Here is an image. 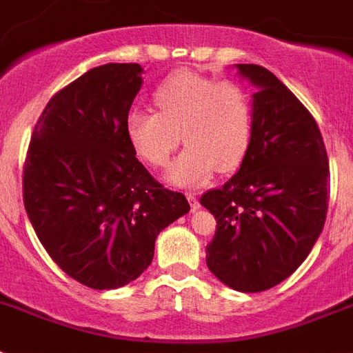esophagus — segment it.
Listing matches in <instances>:
<instances>
[{"mask_svg":"<svg viewBox=\"0 0 353 353\" xmlns=\"http://www.w3.org/2000/svg\"><path fill=\"white\" fill-rule=\"evenodd\" d=\"M186 199H188V203H190L192 210H197V208L201 206V203H199V197H197L196 194H192V192H188V194H186Z\"/></svg>","mask_w":353,"mask_h":353,"instance_id":"1","label":"esophagus"}]
</instances>
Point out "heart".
<instances>
[{"mask_svg": "<svg viewBox=\"0 0 353 353\" xmlns=\"http://www.w3.org/2000/svg\"><path fill=\"white\" fill-rule=\"evenodd\" d=\"M159 112L132 107L125 119L128 143L152 167H167L179 143L186 148L168 172L174 185H199L217 170H236L254 127L250 92L236 81H214L179 70L154 94Z\"/></svg>", "mask_w": 353, "mask_h": 353, "instance_id": "1", "label": "heart"}]
</instances>
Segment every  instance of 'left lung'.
<instances>
[{"instance_id": "1", "label": "left lung", "mask_w": 353, "mask_h": 353, "mask_svg": "<svg viewBox=\"0 0 353 353\" xmlns=\"http://www.w3.org/2000/svg\"><path fill=\"white\" fill-rule=\"evenodd\" d=\"M257 87L241 168L201 205L216 217L206 265L226 286L263 292L292 276L325 226L330 167L316 119L270 70L237 65Z\"/></svg>"}]
</instances>
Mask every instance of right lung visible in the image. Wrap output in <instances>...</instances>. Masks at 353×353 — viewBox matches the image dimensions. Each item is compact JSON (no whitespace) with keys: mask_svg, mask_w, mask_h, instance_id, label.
I'll return each mask as SVG.
<instances>
[{"mask_svg":"<svg viewBox=\"0 0 353 353\" xmlns=\"http://www.w3.org/2000/svg\"><path fill=\"white\" fill-rule=\"evenodd\" d=\"M137 63H108L50 97L23 167V203L37 239L67 276L94 290L147 270L157 234L190 210L150 176L125 119L141 88Z\"/></svg>","mask_w":353,"mask_h":353,"instance_id":"add662e5","label":"right lung"}]
</instances>
